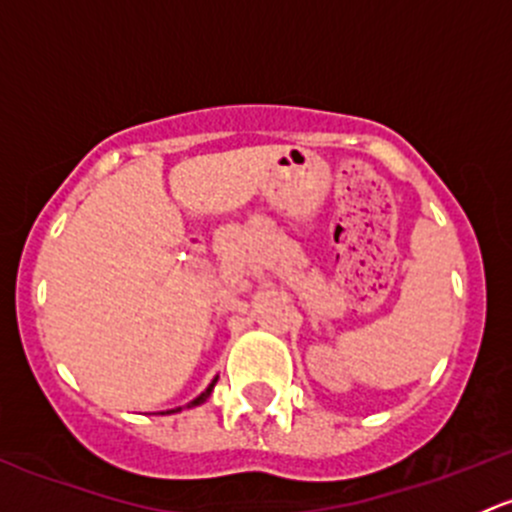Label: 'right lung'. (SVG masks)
I'll return each mask as SVG.
<instances>
[{"label": "right lung", "instance_id": "right-lung-1", "mask_svg": "<svg viewBox=\"0 0 512 512\" xmlns=\"http://www.w3.org/2000/svg\"><path fill=\"white\" fill-rule=\"evenodd\" d=\"M215 384H218V376H215V379H213V384H210L208 389L203 391V394H200V396H195V399L190 401V404H188V409H193V406H200V404H205V401H208V396L213 394ZM178 411H180V406H178V409H170V411H165V414H178Z\"/></svg>", "mask_w": 512, "mask_h": 512}]
</instances>
